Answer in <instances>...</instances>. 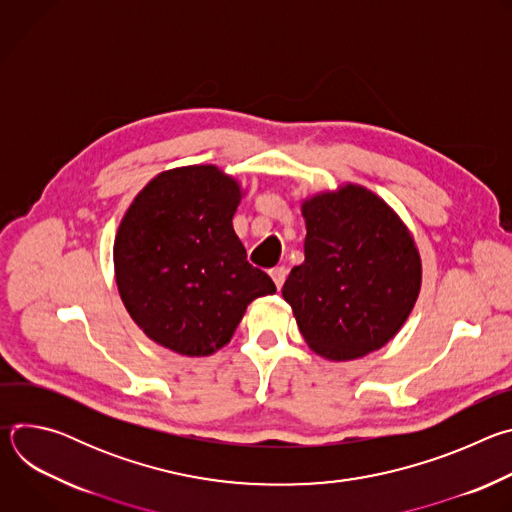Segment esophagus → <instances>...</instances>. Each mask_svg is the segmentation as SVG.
Wrapping results in <instances>:
<instances>
[{
	"instance_id": "obj_1",
	"label": "esophagus",
	"mask_w": 512,
	"mask_h": 512,
	"mask_svg": "<svg viewBox=\"0 0 512 512\" xmlns=\"http://www.w3.org/2000/svg\"><path fill=\"white\" fill-rule=\"evenodd\" d=\"M269 275H271V279L275 281V287L281 289V285H283V281H285V277H287V269H285V267H273V269L269 271Z\"/></svg>"
}]
</instances>
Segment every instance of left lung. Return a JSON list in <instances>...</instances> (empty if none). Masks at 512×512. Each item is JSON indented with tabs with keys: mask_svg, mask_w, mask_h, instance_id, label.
Segmentation results:
<instances>
[{
	"mask_svg": "<svg viewBox=\"0 0 512 512\" xmlns=\"http://www.w3.org/2000/svg\"><path fill=\"white\" fill-rule=\"evenodd\" d=\"M306 259L283 283L308 346L328 360L383 348L409 318L421 257L401 216L375 192L344 184L302 202Z\"/></svg>",
	"mask_w": 512,
	"mask_h": 512,
	"instance_id": "1",
	"label": "left lung"
}]
</instances>
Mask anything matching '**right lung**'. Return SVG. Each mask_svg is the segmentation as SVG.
Returning a JSON list of instances; mask_svg holds the SVG:
<instances>
[{"instance_id":"obj_1","label":"right lung","mask_w":512,"mask_h":512,"mask_svg":"<svg viewBox=\"0 0 512 512\" xmlns=\"http://www.w3.org/2000/svg\"><path fill=\"white\" fill-rule=\"evenodd\" d=\"M241 184L216 166L158 174L125 210L113 263L121 302L143 334L184 356L231 342L247 306L275 294L233 229Z\"/></svg>"}]
</instances>
